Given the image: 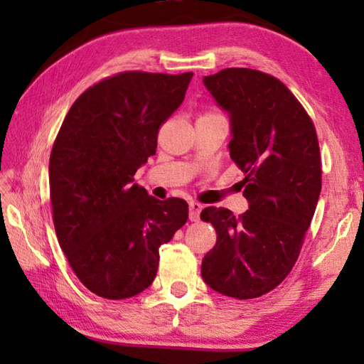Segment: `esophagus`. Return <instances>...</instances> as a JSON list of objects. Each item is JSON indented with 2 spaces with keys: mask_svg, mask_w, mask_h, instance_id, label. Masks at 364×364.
<instances>
[{
  "mask_svg": "<svg viewBox=\"0 0 364 364\" xmlns=\"http://www.w3.org/2000/svg\"><path fill=\"white\" fill-rule=\"evenodd\" d=\"M202 208H204V205L199 204V202H191V204H189V220L191 221L199 220Z\"/></svg>",
  "mask_w": 364,
  "mask_h": 364,
  "instance_id": "obj_1",
  "label": "esophagus"
}]
</instances>
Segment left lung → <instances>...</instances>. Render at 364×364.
I'll list each match as a JSON object with an SVG mask.
<instances>
[{
    "mask_svg": "<svg viewBox=\"0 0 364 364\" xmlns=\"http://www.w3.org/2000/svg\"><path fill=\"white\" fill-rule=\"evenodd\" d=\"M230 117V156L245 175L249 210L234 217L207 207L217 231L202 260L208 287L239 300L281 284L297 262L321 193V160L313 122L284 83L252 69H225L202 80Z\"/></svg>",
    "mask_w": 364,
    "mask_h": 364,
    "instance_id": "1",
    "label": "left lung"
}]
</instances>
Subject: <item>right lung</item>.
<instances>
[{"instance_id": "1", "label": "right lung", "mask_w": 364, "mask_h": 364, "mask_svg": "<svg viewBox=\"0 0 364 364\" xmlns=\"http://www.w3.org/2000/svg\"><path fill=\"white\" fill-rule=\"evenodd\" d=\"M193 72H123L73 102L51 157L53 220L77 278L104 299L152 284L159 247L186 223V200H159L133 183L156 154L159 127L181 106Z\"/></svg>"}]
</instances>
